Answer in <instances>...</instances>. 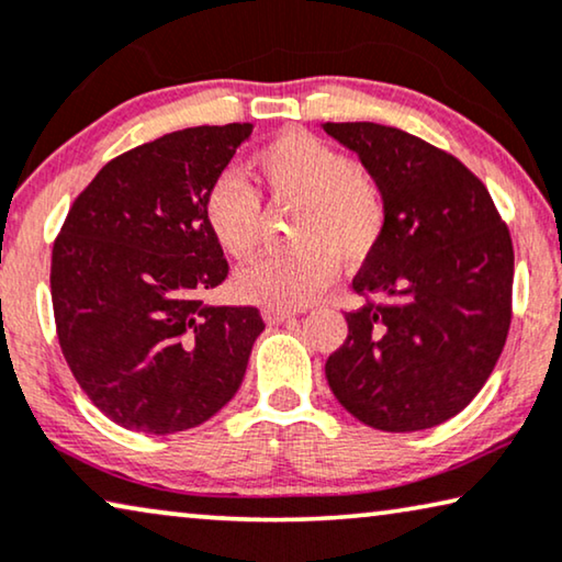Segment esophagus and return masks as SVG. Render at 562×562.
Returning <instances> with one entry per match:
<instances>
[{
	"instance_id": "obj_1",
	"label": "esophagus",
	"mask_w": 562,
	"mask_h": 562,
	"mask_svg": "<svg viewBox=\"0 0 562 562\" xmlns=\"http://www.w3.org/2000/svg\"><path fill=\"white\" fill-rule=\"evenodd\" d=\"M291 316L294 314L286 312V308H263V319L268 324H283V322H289Z\"/></svg>"
}]
</instances>
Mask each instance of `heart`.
<instances>
[{"instance_id": "1", "label": "heart", "mask_w": 562, "mask_h": 562, "mask_svg": "<svg viewBox=\"0 0 562 562\" xmlns=\"http://www.w3.org/2000/svg\"><path fill=\"white\" fill-rule=\"evenodd\" d=\"M258 182L276 202L299 205L291 221L296 248L266 254L240 268L235 291L268 308L312 304L335 281L341 263H362L385 231L387 205L368 169L308 132H286L254 157ZM258 192L238 175L207 187L205 223L227 256L246 261L261 238Z\"/></svg>"}]
</instances>
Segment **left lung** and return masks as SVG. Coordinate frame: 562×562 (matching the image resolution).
<instances>
[{"label":"left lung","instance_id":"1","mask_svg":"<svg viewBox=\"0 0 562 562\" xmlns=\"http://www.w3.org/2000/svg\"><path fill=\"white\" fill-rule=\"evenodd\" d=\"M360 157L387 205L352 289L347 339L327 360L337 401L364 426L408 434L449 420L497 364L512 319L515 250L476 175L401 128L322 124ZM378 295L380 302H370Z\"/></svg>","mask_w":562,"mask_h":562}]
</instances>
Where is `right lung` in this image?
I'll return each mask as SVG.
<instances>
[{
  "label": "right lung",
  "instance_id": "add662e5",
  "mask_svg": "<svg viewBox=\"0 0 562 562\" xmlns=\"http://www.w3.org/2000/svg\"><path fill=\"white\" fill-rule=\"evenodd\" d=\"M254 124L194 126L111 159L53 246L65 362L103 416L139 434L200 426L238 393L263 331L256 306H207L227 279L207 187Z\"/></svg>",
  "mask_w": 562,
  "mask_h": 562
}]
</instances>
